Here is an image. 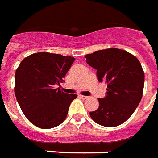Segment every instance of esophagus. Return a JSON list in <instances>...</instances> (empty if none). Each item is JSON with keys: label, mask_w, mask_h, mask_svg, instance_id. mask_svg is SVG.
Here are the masks:
<instances>
[{"label": "esophagus", "mask_w": 158, "mask_h": 158, "mask_svg": "<svg viewBox=\"0 0 158 158\" xmlns=\"http://www.w3.org/2000/svg\"><path fill=\"white\" fill-rule=\"evenodd\" d=\"M80 96H81V99H88V98H89L88 96H85V95H81V94Z\"/></svg>", "instance_id": "34e87169"}]
</instances>
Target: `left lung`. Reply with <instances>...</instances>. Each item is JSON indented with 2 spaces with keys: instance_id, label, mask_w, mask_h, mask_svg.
<instances>
[{
  "instance_id": "left-lung-1",
  "label": "left lung",
  "mask_w": 158,
  "mask_h": 158,
  "mask_svg": "<svg viewBox=\"0 0 158 158\" xmlns=\"http://www.w3.org/2000/svg\"><path fill=\"white\" fill-rule=\"evenodd\" d=\"M86 63L97 70L100 82L107 83V93L98 99L99 106L89 112L97 124L114 127L133 114L143 95L144 73L138 59L117 48L94 51L85 55Z\"/></svg>"
}]
</instances>
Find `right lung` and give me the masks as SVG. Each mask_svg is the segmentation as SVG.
Masks as SVG:
<instances>
[{
  "mask_svg": "<svg viewBox=\"0 0 158 158\" xmlns=\"http://www.w3.org/2000/svg\"><path fill=\"white\" fill-rule=\"evenodd\" d=\"M74 60L71 56L39 52L20 63L15 72V96L25 117L34 126L50 129L66 119L77 94L64 93L55 85L64 82Z\"/></svg>",
  "mask_w": 158,
  "mask_h": 158,
  "instance_id": "1",
  "label": "right lung"
}]
</instances>
